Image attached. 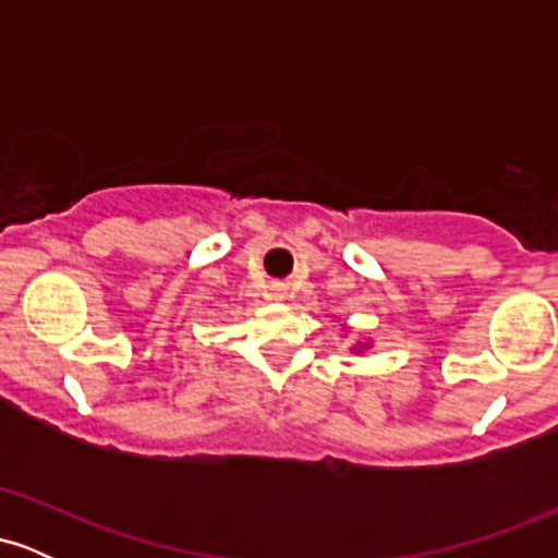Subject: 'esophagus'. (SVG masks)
Listing matches in <instances>:
<instances>
[{
  "label": "esophagus",
  "mask_w": 558,
  "mask_h": 558,
  "mask_svg": "<svg viewBox=\"0 0 558 558\" xmlns=\"http://www.w3.org/2000/svg\"><path fill=\"white\" fill-rule=\"evenodd\" d=\"M275 291H278V296H283V288H275Z\"/></svg>",
  "instance_id": "obj_1"
}]
</instances>
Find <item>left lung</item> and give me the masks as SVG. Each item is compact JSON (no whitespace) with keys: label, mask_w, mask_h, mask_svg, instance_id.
<instances>
[{"label":"left lung","mask_w":558,"mask_h":558,"mask_svg":"<svg viewBox=\"0 0 558 558\" xmlns=\"http://www.w3.org/2000/svg\"><path fill=\"white\" fill-rule=\"evenodd\" d=\"M369 345H373V341H356L354 345H351V351H354V354H362V351H367Z\"/></svg>","instance_id":"8db88e82"}]
</instances>
